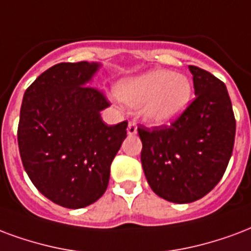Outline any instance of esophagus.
Instances as JSON below:
<instances>
[{
    "label": "esophagus",
    "mask_w": 251,
    "mask_h": 251,
    "mask_svg": "<svg viewBox=\"0 0 251 251\" xmlns=\"http://www.w3.org/2000/svg\"><path fill=\"white\" fill-rule=\"evenodd\" d=\"M135 133H137V125H135V122L130 121L129 125H127V134L134 135Z\"/></svg>",
    "instance_id": "esophagus-1"
}]
</instances>
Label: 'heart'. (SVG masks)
I'll return each instance as SVG.
<instances>
[{
  "label": "heart",
  "instance_id": "1",
  "mask_svg": "<svg viewBox=\"0 0 251 251\" xmlns=\"http://www.w3.org/2000/svg\"><path fill=\"white\" fill-rule=\"evenodd\" d=\"M116 93L130 106H142L145 120L153 125H166L178 118L192 98V82L186 75L168 69H153L122 79Z\"/></svg>",
  "mask_w": 251,
  "mask_h": 251
}]
</instances>
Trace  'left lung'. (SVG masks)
<instances>
[{"label":"left lung","instance_id":"obj_1","mask_svg":"<svg viewBox=\"0 0 251 251\" xmlns=\"http://www.w3.org/2000/svg\"><path fill=\"white\" fill-rule=\"evenodd\" d=\"M196 98L170 125H140L141 162L157 196L174 203L205 197L229 165L235 118L225 83L198 66H189Z\"/></svg>","mask_w":251,"mask_h":251}]
</instances>
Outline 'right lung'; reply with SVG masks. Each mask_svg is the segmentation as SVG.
<instances>
[{
    "label": "right lung",
    "instance_id": "obj_1",
    "mask_svg": "<svg viewBox=\"0 0 251 251\" xmlns=\"http://www.w3.org/2000/svg\"><path fill=\"white\" fill-rule=\"evenodd\" d=\"M100 65L61 62L26 89L18 122L22 165L33 185L68 209L92 205L106 192L111 161L126 138L127 121L106 125V96L88 86Z\"/></svg>",
    "mask_w": 251,
    "mask_h": 251
}]
</instances>
